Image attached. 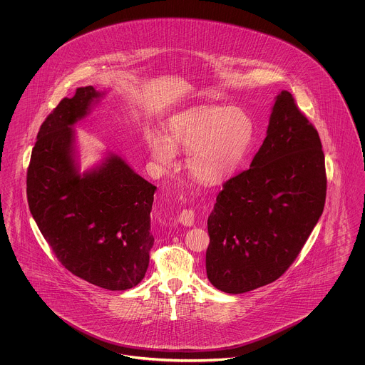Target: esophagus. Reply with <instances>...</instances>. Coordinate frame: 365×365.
<instances>
[{
	"label": "esophagus",
	"instance_id": "1",
	"mask_svg": "<svg viewBox=\"0 0 365 365\" xmlns=\"http://www.w3.org/2000/svg\"><path fill=\"white\" fill-rule=\"evenodd\" d=\"M178 222L183 226H192L194 225V212L191 209H183L178 216Z\"/></svg>",
	"mask_w": 365,
	"mask_h": 365
}]
</instances>
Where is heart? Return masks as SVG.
<instances>
[{
    "label": "heart",
    "mask_w": 365,
    "mask_h": 365,
    "mask_svg": "<svg viewBox=\"0 0 365 365\" xmlns=\"http://www.w3.org/2000/svg\"><path fill=\"white\" fill-rule=\"evenodd\" d=\"M255 134L250 115L240 106H195L175 113L164 137L148 134L150 157L161 167L171 165L174 152H187L189 174L204 183H219L238 167Z\"/></svg>",
    "instance_id": "b5f03b06"
}]
</instances>
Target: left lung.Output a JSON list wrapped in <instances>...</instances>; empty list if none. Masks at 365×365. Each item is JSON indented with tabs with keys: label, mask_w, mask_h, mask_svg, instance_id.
Listing matches in <instances>:
<instances>
[{
	"label": "left lung",
	"mask_w": 365,
	"mask_h": 365,
	"mask_svg": "<svg viewBox=\"0 0 365 365\" xmlns=\"http://www.w3.org/2000/svg\"><path fill=\"white\" fill-rule=\"evenodd\" d=\"M326 190L317 130L283 90L250 168L227 180L209 215V282L241 294L280 278L322 216Z\"/></svg>",
	"instance_id": "1"
}]
</instances>
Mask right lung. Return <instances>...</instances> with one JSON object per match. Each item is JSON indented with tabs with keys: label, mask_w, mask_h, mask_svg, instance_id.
Instances as JSON below:
<instances>
[{
	"label": "right lung",
	"mask_w": 365,
	"mask_h": 365,
	"mask_svg": "<svg viewBox=\"0 0 365 365\" xmlns=\"http://www.w3.org/2000/svg\"><path fill=\"white\" fill-rule=\"evenodd\" d=\"M101 97L93 86L79 87L42 123L27 170V200L57 260L75 277L119 292L146 274L156 186L113 153L79 173L72 125Z\"/></svg>",
	"instance_id": "obj_1"
}]
</instances>
